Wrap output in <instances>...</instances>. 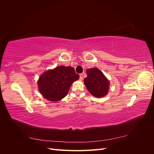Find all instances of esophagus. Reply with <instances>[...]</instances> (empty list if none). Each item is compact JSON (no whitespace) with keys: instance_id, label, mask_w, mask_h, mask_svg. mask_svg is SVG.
Instances as JSON below:
<instances>
[{"instance_id":"1","label":"esophagus","mask_w":154,"mask_h":154,"mask_svg":"<svg viewBox=\"0 0 154 154\" xmlns=\"http://www.w3.org/2000/svg\"><path fill=\"white\" fill-rule=\"evenodd\" d=\"M83 79V74H80V80H82Z\"/></svg>"}]
</instances>
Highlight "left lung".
I'll return each instance as SVG.
<instances>
[{
  "label": "left lung",
  "mask_w": 154,
  "mask_h": 154,
  "mask_svg": "<svg viewBox=\"0 0 154 154\" xmlns=\"http://www.w3.org/2000/svg\"><path fill=\"white\" fill-rule=\"evenodd\" d=\"M84 83L91 94L96 97H103L108 93L110 83L100 70L96 67L87 70Z\"/></svg>",
  "instance_id": "1"
}]
</instances>
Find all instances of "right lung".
Masks as SVG:
<instances>
[{
	"label": "right lung",
	"mask_w": 154,
	"mask_h": 154,
	"mask_svg": "<svg viewBox=\"0 0 154 154\" xmlns=\"http://www.w3.org/2000/svg\"><path fill=\"white\" fill-rule=\"evenodd\" d=\"M80 76L72 67L58 66L48 70L40 76L38 89L44 98L51 101H58L67 94L72 83Z\"/></svg>",
	"instance_id": "obj_1"
}]
</instances>
